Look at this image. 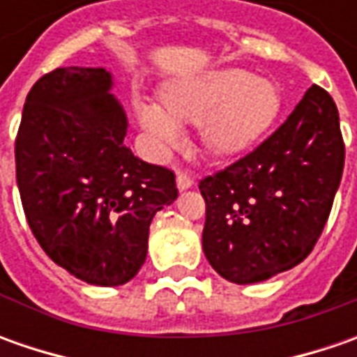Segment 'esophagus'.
<instances>
[{
	"label": "esophagus",
	"instance_id": "1",
	"mask_svg": "<svg viewBox=\"0 0 357 357\" xmlns=\"http://www.w3.org/2000/svg\"><path fill=\"white\" fill-rule=\"evenodd\" d=\"M176 186L178 190H188L195 186V178H190L188 174H176Z\"/></svg>",
	"mask_w": 357,
	"mask_h": 357
}]
</instances>
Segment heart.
I'll return each instance as SVG.
<instances>
[{
  "instance_id": "1",
  "label": "heart",
  "mask_w": 357,
  "mask_h": 357,
  "mask_svg": "<svg viewBox=\"0 0 357 357\" xmlns=\"http://www.w3.org/2000/svg\"><path fill=\"white\" fill-rule=\"evenodd\" d=\"M280 87L240 67H218L167 81L158 107L135 105V119L160 153L183 143L185 125H197L202 151L230 160L260 143L282 113Z\"/></svg>"
}]
</instances>
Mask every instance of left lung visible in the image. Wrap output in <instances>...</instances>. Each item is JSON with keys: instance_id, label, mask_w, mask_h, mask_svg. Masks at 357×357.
Wrapping results in <instances>:
<instances>
[{"instance_id": "8db88e82", "label": "left lung", "mask_w": 357, "mask_h": 357, "mask_svg": "<svg viewBox=\"0 0 357 357\" xmlns=\"http://www.w3.org/2000/svg\"><path fill=\"white\" fill-rule=\"evenodd\" d=\"M334 99L312 85L274 135L199 185L202 250L228 282L256 284L298 266L314 248L344 172Z\"/></svg>"}]
</instances>
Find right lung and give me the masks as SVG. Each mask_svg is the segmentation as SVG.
<instances>
[{
	"mask_svg": "<svg viewBox=\"0 0 357 357\" xmlns=\"http://www.w3.org/2000/svg\"><path fill=\"white\" fill-rule=\"evenodd\" d=\"M103 67H59L21 115L15 171L29 228L49 258L93 286H121L146 258L149 227L178 190L169 169L125 146L127 113Z\"/></svg>",
	"mask_w": 357,
	"mask_h": 357,
	"instance_id": "obj_1",
	"label": "right lung"
}]
</instances>
